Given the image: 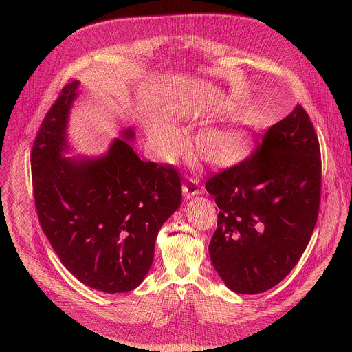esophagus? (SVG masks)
Listing matches in <instances>:
<instances>
[{"label": "esophagus", "mask_w": 352, "mask_h": 352, "mask_svg": "<svg viewBox=\"0 0 352 352\" xmlns=\"http://www.w3.org/2000/svg\"><path fill=\"white\" fill-rule=\"evenodd\" d=\"M199 192H201V188H199L198 182L190 179V180H187V182L183 184V195H184L186 199H190V198L198 195Z\"/></svg>", "instance_id": "1"}]
</instances>
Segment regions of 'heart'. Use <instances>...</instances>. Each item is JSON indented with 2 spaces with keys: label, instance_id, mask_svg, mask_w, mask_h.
Segmentation results:
<instances>
[{
  "label": "heart",
  "instance_id": "b5f03b06",
  "mask_svg": "<svg viewBox=\"0 0 352 352\" xmlns=\"http://www.w3.org/2000/svg\"><path fill=\"white\" fill-rule=\"evenodd\" d=\"M151 149L161 158H169L183 148L180 131L165 124L151 131ZM254 129L251 123L243 122L225 127L204 129L195 137L194 148L201 161L218 168H232L244 162L254 148Z\"/></svg>",
  "mask_w": 352,
  "mask_h": 352
}]
</instances>
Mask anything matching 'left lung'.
<instances>
[{
	"label": "left lung",
	"mask_w": 352,
	"mask_h": 352,
	"mask_svg": "<svg viewBox=\"0 0 352 352\" xmlns=\"http://www.w3.org/2000/svg\"><path fill=\"white\" fill-rule=\"evenodd\" d=\"M219 208L211 263L237 294L282 282L306 250L321 192L318 140L301 105L263 137L244 162L206 183Z\"/></svg>",
	"instance_id": "8db88e82"
}]
</instances>
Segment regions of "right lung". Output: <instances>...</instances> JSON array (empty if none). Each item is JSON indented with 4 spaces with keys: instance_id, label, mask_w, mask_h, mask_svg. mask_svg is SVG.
Wrapping results in <instances>:
<instances>
[{
    "instance_id": "add662e5",
    "label": "right lung",
    "mask_w": 352,
    "mask_h": 352,
    "mask_svg": "<svg viewBox=\"0 0 352 352\" xmlns=\"http://www.w3.org/2000/svg\"><path fill=\"white\" fill-rule=\"evenodd\" d=\"M69 82L47 112L31 154L41 226L60 263L84 285L108 294L134 290L145 279L161 226L182 204L172 166L142 161L120 131L100 155L76 154L69 115L80 91Z\"/></svg>"
}]
</instances>
